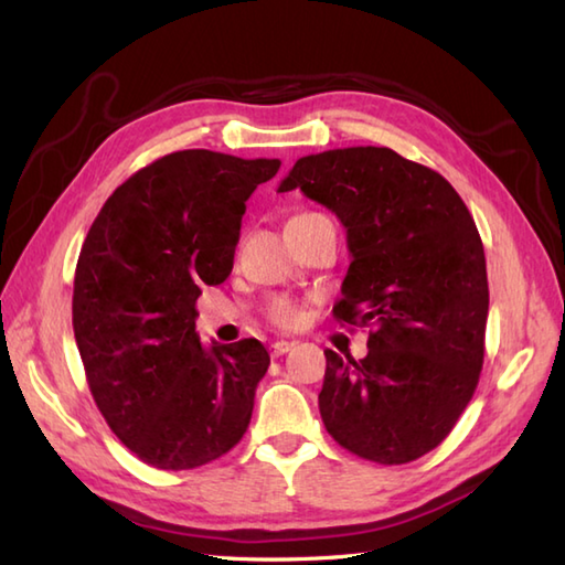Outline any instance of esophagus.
<instances>
[{"label": "esophagus", "instance_id": "34e87169", "mask_svg": "<svg viewBox=\"0 0 565 565\" xmlns=\"http://www.w3.org/2000/svg\"><path fill=\"white\" fill-rule=\"evenodd\" d=\"M294 344H296L294 340H276V342H271V354L274 356H281L286 352H291Z\"/></svg>", "mask_w": 565, "mask_h": 565}]
</instances>
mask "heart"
Returning a JSON list of instances; mask_svg holds the SVG:
<instances>
[{"mask_svg": "<svg viewBox=\"0 0 565 565\" xmlns=\"http://www.w3.org/2000/svg\"><path fill=\"white\" fill-rule=\"evenodd\" d=\"M313 215H320V213H298L291 221L313 218ZM267 318L274 322L276 328H296L298 322H301V308H298L294 301H289V298H274L267 308Z\"/></svg>", "mask_w": 565, "mask_h": 565, "instance_id": "heart-1", "label": "heart"}]
</instances>
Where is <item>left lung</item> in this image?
Wrapping results in <instances>:
<instances>
[{
    "label": "left lung",
    "instance_id": "left-lung-1",
    "mask_svg": "<svg viewBox=\"0 0 565 565\" xmlns=\"http://www.w3.org/2000/svg\"><path fill=\"white\" fill-rule=\"evenodd\" d=\"M301 189L347 227L350 269L332 313L371 328L369 354L326 350L318 395L332 439L376 463H407L449 435L483 369L488 274L466 203L439 172L391 148L306 158L279 191Z\"/></svg>",
    "mask_w": 565,
    "mask_h": 565
}]
</instances>
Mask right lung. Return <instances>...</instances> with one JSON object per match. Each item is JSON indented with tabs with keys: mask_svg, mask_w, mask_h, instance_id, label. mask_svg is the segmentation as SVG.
Returning <instances> with one entry per match:
<instances>
[{
	"mask_svg": "<svg viewBox=\"0 0 565 565\" xmlns=\"http://www.w3.org/2000/svg\"><path fill=\"white\" fill-rule=\"evenodd\" d=\"M279 160L179 150L106 199L84 239L72 328L114 435L162 471L231 451L269 369L259 340L203 347L196 298L233 271L245 201Z\"/></svg>",
	"mask_w": 565,
	"mask_h": 565,
	"instance_id": "right-lung-1",
	"label": "right lung"
}]
</instances>
